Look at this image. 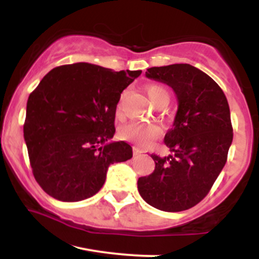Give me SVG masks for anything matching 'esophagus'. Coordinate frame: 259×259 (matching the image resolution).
Returning <instances> with one entry per match:
<instances>
[{
	"mask_svg": "<svg viewBox=\"0 0 259 259\" xmlns=\"http://www.w3.org/2000/svg\"><path fill=\"white\" fill-rule=\"evenodd\" d=\"M133 152H134V156H140V154L142 153L141 151H140L139 148H136V147H134V148H133Z\"/></svg>",
	"mask_w": 259,
	"mask_h": 259,
	"instance_id": "34e87169",
	"label": "esophagus"
}]
</instances>
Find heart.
Returning a JSON list of instances; mask_svg holds the SVG:
<instances>
[{
  "label": "heart",
  "instance_id": "heart-1",
  "mask_svg": "<svg viewBox=\"0 0 259 259\" xmlns=\"http://www.w3.org/2000/svg\"><path fill=\"white\" fill-rule=\"evenodd\" d=\"M146 92L150 100L156 105L160 101L169 102L170 94L165 86L163 85H148L146 86ZM159 134V129L152 124H140L130 123L123 126L120 130V136L125 140L136 142L139 145H146L151 140H153Z\"/></svg>",
  "mask_w": 259,
  "mask_h": 259
}]
</instances>
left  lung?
<instances>
[{
	"instance_id": "8db88e82",
	"label": "left lung",
	"mask_w": 259,
	"mask_h": 259,
	"mask_svg": "<svg viewBox=\"0 0 259 259\" xmlns=\"http://www.w3.org/2000/svg\"><path fill=\"white\" fill-rule=\"evenodd\" d=\"M146 76L173 89L178 111L164 136L171 154H151L156 167L139 178L138 190L150 206L181 212L206 197L227 163L233 142L230 109L219 85L194 65L152 67Z\"/></svg>"
}]
</instances>
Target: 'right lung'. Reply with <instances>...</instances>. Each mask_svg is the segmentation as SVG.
<instances>
[{
  "instance_id": "1",
  "label": "right lung",
  "mask_w": 259,
  "mask_h": 259,
  "mask_svg": "<svg viewBox=\"0 0 259 259\" xmlns=\"http://www.w3.org/2000/svg\"><path fill=\"white\" fill-rule=\"evenodd\" d=\"M140 74L90 63L61 65L31 92L24 140L32 174L47 195L86 200L103 186L109 165L132 158L129 144L109 140L120 94Z\"/></svg>"
}]
</instances>
